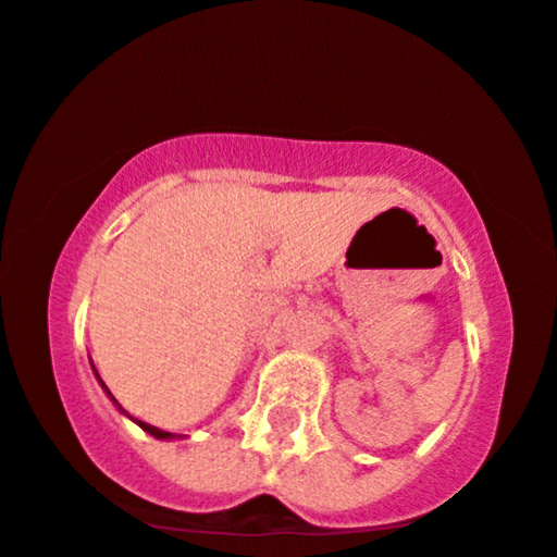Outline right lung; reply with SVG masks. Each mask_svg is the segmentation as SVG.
I'll use <instances>...</instances> for the list:
<instances>
[{
  "label": "right lung",
  "instance_id": "right-lung-1",
  "mask_svg": "<svg viewBox=\"0 0 557 557\" xmlns=\"http://www.w3.org/2000/svg\"><path fill=\"white\" fill-rule=\"evenodd\" d=\"M90 368H94V362H90ZM94 372H96V368H94ZM96 377H98V383H101L103 394H107V396L111 398V401H114V407H116V409H120L124 417H129V414H127V411H124V409L120 407V401H116V398H114V396H111V391L107 388V383H103V381H101V375H98V372H96ZM129 420H133V422H135V424H137V428H140V430H146V433H148V435H153V437H156V441H174V437H180V435H174V433H166V430H161V428H153V424H148V422H143V420H135V417H129Z\"/></svg>",
  "mask_w": 557,
  "mask_h": 557
}]
</instances>
